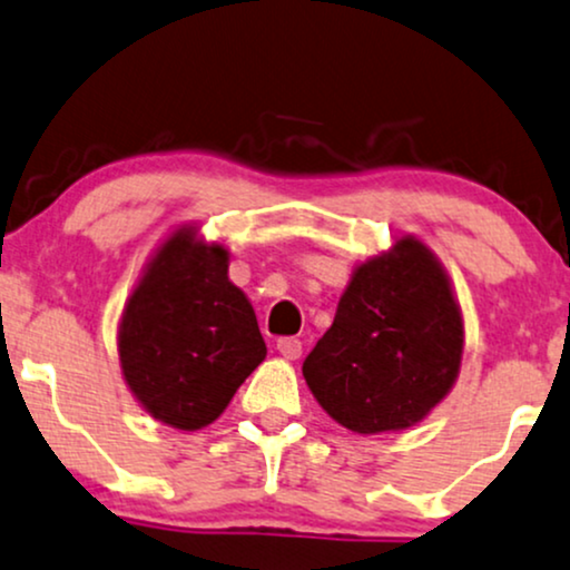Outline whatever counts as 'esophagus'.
I'll list each match as a JSON object with an SVG mask.
<instances>
[{
  "label": "esophagus",
  "mask_w": 570,
  "mask_h": 570,
  "mask_svg": "<svg viewBox=\"0 0 570 570\" xmlns=\"http://www.w3.org/2000/svg\"><path fill=\"white\" fill-rule=\"evenodd\" d=\"M277 351L285 356V360L293 362V360H298L301 351H304V346H301L298 338H279L277 341Z\"/></svg>",
  "instance_id": "1"
}]
</instances>
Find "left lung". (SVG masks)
<instances>
[{
    "instance_id": "obj_1",
    "label": "left lung",
    "mask_w": 570,
    "mask_h": 570,
    "mask_svg": "<svg viewBox=\"0 0 570 570\" xmlns=\"http://www.w3.org/2000/svg\"><path fill=\"white\" fill-rule=\"evenodd\" d=\"M462 348L465 322L444 264L423 240L402 235L351 274L304 377L348 431H406L452 391Z\"/></svg>"
}]
</instances>
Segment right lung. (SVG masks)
Instances as JSON below:
<instances>
[{"instance_id":"add662e5","label":"right lung","mask_w":570,"mask_h":570,"mask_svg":"<svg viewBox=\"0 0 570 570\" xmlns=\"http://www.w3.org/2000/svg\"><path fill=\"white\" fill-rule=\"evenodd\" d=\"M229 250L181 224L158 245L118 322L121 375L142 410L177 431L214 423L266 356Z\"/></svg>"}]
</instances>
